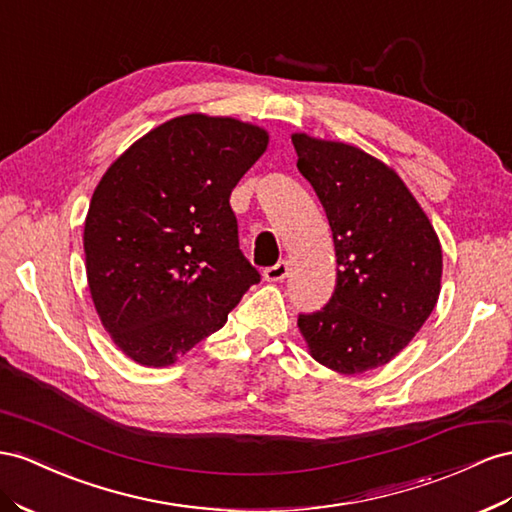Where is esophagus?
<instances>
[{"label":"esophagus","instance_id":"34e87169","mask_svg":"<svg viewBox=\"0 0 512 512\" xmlns=\"http://www.w3.org/2000/svg\"><path fill=\"white\" fill-rule=\"evenodd\" d=\"M286 275H288V262L286 260L275 262L273 267L265 269V280L267 282H282Z\"/></svg>","mask_w":512,"mask_h":512}]
</instances>
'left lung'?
<instances>
[{"label":"left lung","mask_w":512,"mask_h":512,"mask_svg":"<svg viewBox=\"0 0 512 512\" xmlns=\"http://www.w3.org/2000/svg\"><path fill=\"white\" fill-rule=\"evenodd\" d=\"M297 168L329 219L336 288L297 325L316 362L359 375L388 364L431 316L441 288V245L398 174L364 150L293 135Z\"/></svg>","instance_id":"1"}]
</instances>
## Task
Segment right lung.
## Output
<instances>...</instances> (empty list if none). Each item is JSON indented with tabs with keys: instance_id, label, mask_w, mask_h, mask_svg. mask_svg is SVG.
Here are the masks:
<instances>
[{
	"instance_id": "add662e5",
	"label": "right lung",
	"mask_w": 512,
	"mask_h": 512,
	"mask_svg": "<svg viewBox=\"0 0 512 512\" xmlns=\"http://www.w3.org/2000/svg\"><path fill=\"white\" fill-rule=\"evenodd\" d=\"M267 144L254 124L178 116L137 140L96 185L84 226L88 286L133 362L174 364L260 282L239 250L230 193Z\"/></svg>"
}]
</instances>
